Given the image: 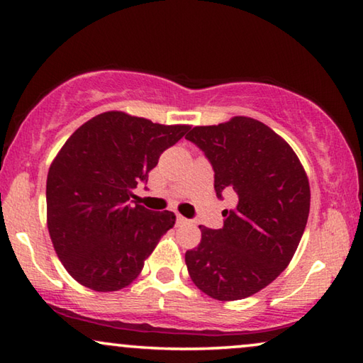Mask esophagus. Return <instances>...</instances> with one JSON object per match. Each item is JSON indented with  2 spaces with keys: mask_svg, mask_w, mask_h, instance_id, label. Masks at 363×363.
I'll use <instances>...</instances> for the list:
<instances>
[{
  "mask_svg": "<svg viewBox=\"0 0 363 363\" xmlns=\"http://www.w3.org/2000/svg\"><path fill=\"white\" fill-rule=\"evenodd\" d=\"M176 223H177V225H184V224H189L190 220H189L187 218L181 216V214H177V218H176Z\"/></svg>",
  "mask_w": 363,
  "mask_h": 363,
  "instance_id": "1",
  "label": "esophagus"
}]
</instances>
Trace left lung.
Masks as SVG:
<instances>
[{"instance_id":"8db88e82","label":"left lung","mask_w":363,"mask_h":363,"mask_svg":"<svg viewBox=\"0 0 363 363\" xmlns=\"http://www.w3.org/2000/svg\"><path fill=\"white\" fill-rule=\"evenodd\" d=\"M186 139L210 160L219 199L237 195L223 229L200 225L199 247L186 253L189 275L218 301L248 298L290 264L309 216V179L286 140L248 116L195 126Z\"/></svg>"}]
</instances>
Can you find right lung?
<instances>
[{
    "mask_svg": "<svg viewBox=\"0 0 363 363\" xmlns=\"http://www.w3.org/2000/svg\"><path fill=\"white\" fill-rule=\"evenodd\" d=\"M189 125H158L125 112L86 121L52 160L46 181L48 230L73 279L94 291H118L176 223L174 213L131 206L138 184Z\"/></svg>",
    "mask_w": 363,
    "mask_h": 363,
    "instance_id": "right-lung-1",
    "label": "right lung"
}]
</instances>
